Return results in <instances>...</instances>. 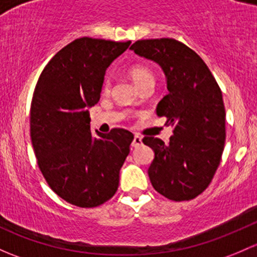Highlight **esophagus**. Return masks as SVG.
<instances>
[{
    "label": "esophagus",
    "mask_w": 257,
    "mask_h": 257,
    "mask_svg": "<svg viewBox=\"0 0 257 257\" xmlns=\"http://www.w3.org/2000/svg\"><path fill=\"white\" fill-rule=\"evenodd\" d=\"M141 145H142V137L139 136V135H135L134 141H132V147L136 148V147L141 146Z\"/></svg>",
    "instance_id": "obj_1"
}]
</instances>
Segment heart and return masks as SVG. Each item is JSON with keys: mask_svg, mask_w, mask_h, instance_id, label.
<instances>
[{"mask_svg": "<svg viewBox=\"0 0 257 257\" xmlns=\"http://www.w3.org/2000/svg\"><path fill=\"white\" fill-rule=\"evenodd\" d=\"M128 74L131 76V79L134 80V83L136 84L139 88H141L142 85L147 83H153L155 81V75H153L152 70L145 64H135L132 65L128 69ZM104 88L109 89L110 88V79L109 76L105 78L104 80Z\"/></svg>", "mask_w": 257, "mask_h": 257, "instance_id": "b5f03b06", "label": "heart"}]
</instances>
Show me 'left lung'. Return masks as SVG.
<instances>
[{
  "mask_svg": "<svg viewBox=\"0 0 257 257\" xmlns=\"http://www.w3.org/2000/svg\"><path fill=\"white\" fill-rule=\"evenodd\" d=\"M131 49L162 67L169 91L157 105V115L173 127L169 144L142 140L155 151L151 183L169 200L194 199L210 184L225 145L221 90L204 60L177 39H141Z\"/></svg>",
  "mask_w": 257,
  "mask_h": 257,
  "instance_id": "obj_1",
  "label": "left lung"
}]
</instances>
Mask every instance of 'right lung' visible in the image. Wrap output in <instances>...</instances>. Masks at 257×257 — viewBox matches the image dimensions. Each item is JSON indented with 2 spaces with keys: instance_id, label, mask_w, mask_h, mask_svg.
Returning <instances> with one entry per match:
<instances>
[{
  "instance_id": "obj_1",
  "label": "right lung",
  "mask_w": 257,
  "mask_h": 257,
  "mask_svg": "<svg viewBox=\"0 0 257 257\" xmlns=\"http://www.w3.org/2000/svg\"><path fill=\"white\" fill-rule=\"evenodd\" d=\"M131 42L83 37L60 49L37 81L31 139L44 179L62 199L95 208L115 195L134 135L90 131L89 107L100 100L106 68Z\"/></svg>"
}]
</instances>
